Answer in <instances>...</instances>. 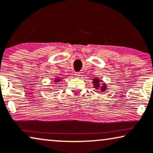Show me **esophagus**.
<instances>
[{
    "label": "esophagus",
    "instance_id": "34e87169",
    "mask_svg": "<svg viewBox=\"0 0 153 153\" xmlns=\"http://www.w3.org/2000/svg\"><path fill=\"white\" fill-rule=\"evenodd\" d=\"M75 76L76 77V78H79V77L80 76V72H75Z\"/></svg>",
    "mask_w": 153,
    "mask_h": 153
}]
</instances>
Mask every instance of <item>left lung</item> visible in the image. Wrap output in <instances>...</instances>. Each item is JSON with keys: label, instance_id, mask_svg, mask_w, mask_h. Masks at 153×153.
Segmentation results:
<instances>
[{"label": "left lung", "instance_id": "left-lung-1", "mask_svg": "<svg viewBox=\"0 0 153 153\" xmlns=\"http://www.w3.org/2000/svg\"><path fill=\"white\" fill-rule=\"evenodd\" d=\"M92 83L96 90H100L101 92H104L107 89V85L97 77H94Z\"/></svg>", "mask_w": 153, "mask_h": 153}]
</instances>
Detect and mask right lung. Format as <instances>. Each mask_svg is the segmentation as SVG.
Here are the masks:
<instances>
[{"label":"right lung","mask_w":153,"mask_h":153,"mask_svg":"<svg viewBox=\"0 0 153 153\" xmlns=\"http://www.w3.org/2000/svg\"><path fill=\"white\" fill-rule=\"evenodd\" d=\"M62 79H63V78H59V77H56L55 78H54V80H53V82L55 83H59L61 82V80H62Z\"/></svg>","instance_id":"add662e5"}]
</instances>
